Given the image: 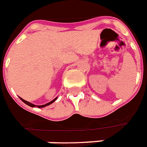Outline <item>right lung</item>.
<instances>
[{"mask_svg":"<svg viewBox=\"0 0 147 147\" xmlns=\"http://www.w3.org/2000/svg\"><path fill=\"white\" fill-rule=\"evenodd\" d=\"M20 98V100H21L22 101H23V102L25 103V104L28 105V106H30V107H40V108H41V107H46V106H48V105H51L52 103L54 102V101H55V100H56V99H57V98H55V99H54V100H52V101H50V102L47 103V104H46V105H33V104H31L30 102H28V101H26V100H24V99H23V98Z\"/></svg>","mask_w":147,"mask_h":147,"instance_id":"add662e5","label":"right lung"}]
</instances>
